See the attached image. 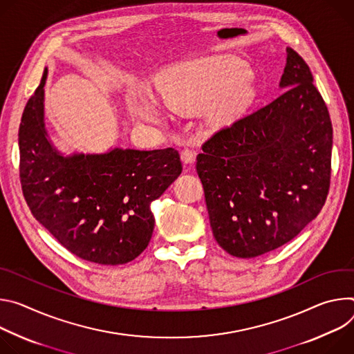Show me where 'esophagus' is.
<instances>
[{"label":"esophagus","mask_w":354,"mask_h":354,"mask_svg":"<svg viewBox=\"0 0 354 354\" xmlns=\"http://www.w3.org/2000/svg\"><path fill=\"white\" fill-rule=\"evenodd\" d=\"M181 160H183L184 166H191L195 162V151L189 147H185L181 151Z\"/></svg>","instance_id":"1"}]
</instances>
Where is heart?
I'll use <instances>...</instances> for the list:
<instances>
[{"instance_id": "b5f03b06", "label": "heart", "mask_w": 354, "mask_h": 354, "mask_svg": "<svg viewBox=\"0 0 354 354\" xmlns=\"http://www.w3.org/2000/svg\"><path fill=\"white\" fill-rule=\"evenodd\" d=\"M250 68L234 56H209L176 63L156 80L159 101L173 112L195 115L201 112L209 129L218 131L236 122L256 97L248 80ZM138 120L160 124L159 104L147 94H138L131 102Z\"/></svg>"}]
</instances>
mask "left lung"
Returning a JSON list of instances; mask_svg holds the SVG:
<instances>
[{
	"label": "left lung",
	"instance_id": "left-lung-1",
	"mask_svg": "<svg viewBox=\"0 0 354 354\" xmlns=\"http://www.w3.org/2000/svg\"><path fill=\"white\" fill-rule=\"evenodd\" d=\"M283 94L215 133L197 156L214 238L252 259L294 239L330 184L332 122L304 59L287 48Z\"/></svg>",
	"mask_w": 354,
	"mask_h": 354
}]
</instances>
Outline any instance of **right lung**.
Segmentation results:
<instances>
[{"label":"right lung","instance_id":"1","mask_svg":"<svg viewBox=\"0 0 354 354\" xmlns=\"http://www.w3.org/2000/svg\"><path fill=\"white\" fill-rule=\"evenodd\" d=\"M29 98L19 125V177L30 212L68 252L118 266L136 259L154 229L150 204L181 174L177 150L115 147L64 156L45 127V84Z\"/></svg>","mask_w":354,"mask_h":354}]
</instances>
